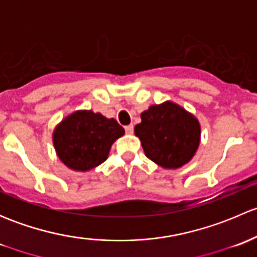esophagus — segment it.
<instances>
[{
    "label": "esophagus",
    "mask_w": 257,
    "mask_h": 257,
    "mask_svg": "<svg viewBox=\"0 0 257 257\" xmlns=\"http://www.w3.org/2000/svg\"><path fill=\"white\" fill-rule=\"evenodd\" d=\"M133 131H134V126L132 125V124H131V125H126L125 126L126 134H132V133H133Z\"/></svg>",
    "instance_id": "esophagus-1"
}]
</instances>
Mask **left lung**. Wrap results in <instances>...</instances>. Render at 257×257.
<instances>
[{
    "instance_id": "1",
    "label": "left lung",
    "mask_w": 257,
    "mask_h": 257,
    "mask_svg": "<svg viewBox=\"0 0 257 257\" xmlns=\"http://www.w3.org/2000/svg\"><path fill=\"white\" fill-rule=\"evenodd\" d=\"M141 118L134 133L150 160L165 169H178L190 162L200 143V124L193 114L165 102L149 107Z\"/></svg>"
}]
</instances>
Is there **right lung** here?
Instances as JSON below:
<instances>
[{
	"instance_id": "add662e5",
	"label": "right lung",
	"mask_w": 257,
	"mask_h": 257,
	"mask_svg": "<svg viewBox=\"0 0 257 257\" xmlns=\"http://www.w3.org/2000/svg\"><path fill=\"white\" fill-rule=\"evenodd\" d=\"M123 134V126L115 119L92 110H78L57 125L53 145L64 165L87 172L105 162L112 144Z\"/></svg>"
}]
</instances>
